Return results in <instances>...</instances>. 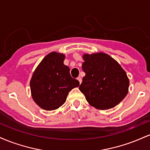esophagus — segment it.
Segmentation results:
<instances>
[{"label": "esophagus", "instance_id": "1", "mask_svg": "<svg viewBox=\"0 0 150 150\" xmlns=\"http://www.w3.org/2000/svg\"><path fill=\"white\" fill-rule=\"evenodd\" d=\"M77 80L79 81V82H80V84H81V82H82V78H81L80 77H78L77 78Z\"/></svg>", "mask_w": 150, "mask_h": 150}]
</instances>
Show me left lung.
<instances>
[{
	"instance_id": "left-lung-1",
	"label": "left lung",
	"mask_w": 150,
	"mask_h": 150,
	"mask_svg": "<svg viewBox=\"0 0 150 150\" xmlns=\"http://www.w3.org/2000/svg\"><path fill=\"white\" fill-rule=\"evenodd\" d=\"M82 58L85 76L79 89L85 94L86 100L97 109L115 107L128 92L130 82L125 71L106 53H85Z\"/></svg>"
}]
</instances>
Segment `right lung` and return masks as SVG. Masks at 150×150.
Wrapping results in <instances>:
<instances>
[{"label": "right lung", "mask_w": 150, "mask_h": 150, "mask_svg": "<svg viewBox=\"0 0 150 150\" xmlns=\"http://www.w3.org/2000/svg\"><path fill=\"white\" fill-rule=\"evenodd\" d=\"M63 53L51 52L43 58L30 80L31 94L34 102L46 111L57 109L65 102L71 89L80 85L70 76L64 65Z\"/></svg>", "instance_id": "1"}]
</instances>
